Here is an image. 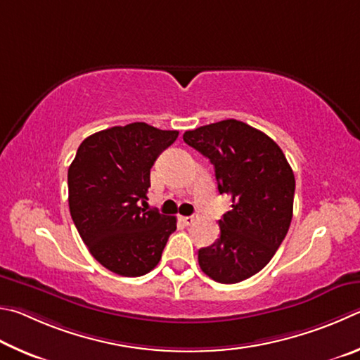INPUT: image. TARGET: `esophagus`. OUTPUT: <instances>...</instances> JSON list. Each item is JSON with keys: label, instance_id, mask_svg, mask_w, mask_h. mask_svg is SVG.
I'll return each instance as SVG.
<instances>
[{"label": "esophagus", "instance_id": "obj_1", "mask_svg": "<svg viewBox=\"0 0 360 360\" xmlns=\"http://www.w3.org/2000/svg\"><path fill=\"white\" fill-rule=\"evenodd\" d=\"M196 217H181L180 218V221L181 223H184L185 226H191V224H194V223H196Z\"/></svg>", "mask_w": 360, "mask_h": 360}]
</instances>
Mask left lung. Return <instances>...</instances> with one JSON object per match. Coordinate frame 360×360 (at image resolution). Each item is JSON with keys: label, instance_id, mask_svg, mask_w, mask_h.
I'll return each mask as SVG.
<instances>
[{"label": "left lung", "instance_id": "1", "mask_svg": "<svg viewBox=\"0 0 360 360\" xmlns=\"http://www.w3.org/2000/svg\"><path fill=\"white\" fill-rule=\"evenodd\" d=\"M184 141L209 158L219 194L232 210L219 219V238L198 253L212 280L232 285L267 266L292 219L294 172L285 153L262 131L238 120L186 131Z\"/></svg>", "mask_w": 360, "mask_h": 360}]
</instances>
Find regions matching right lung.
Instances as JSON below:
<instances>
[{"label": "right lung", "instance_id": "add662e5", "mask_svg": "<svg viewBox=\"0 0 360 360\" xmlns=\"http://www.w3.org/2000/svg\"><path fill=\"white\" fill-rule=\"evenodd\" d=\"M176 137L179 131L142 122L113 126L88 136L69 166L72 221L91 256L113 274H148L176 229L175 217L145 207L150 169Z\"/></svg>", "mask_w": 360, "mask_h": 360}]
</instances>
